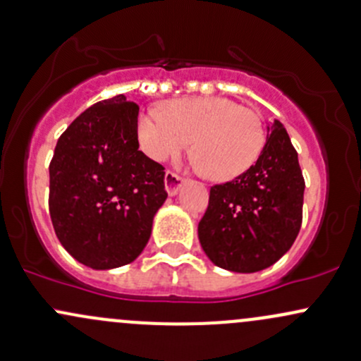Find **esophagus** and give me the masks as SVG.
Here are the masks:
<instances>
[{"mask_svg":"<svg viewBox=\"0 0 361 361\" xmlns=\"http://www.w3.org/2000/svg\"><path fill=\"white\" fill-rule=\"evenodd\" d=\"M182 184H184V179L180 176H177L173 172L165 173V189L170 196H176L180 191Z\"/></svg>","mask_w":361,"mask_h":361,"instance_id":"34e87169","label":"esophagus"}]
</instances>
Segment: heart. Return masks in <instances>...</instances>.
<instances>
[{"mask_svg":"<svg viewBox=\"0 0 361 361\" xmlns=\"http://www.w3.org/2000/svg\"><path fill=\"white\" fill-rule=\"evenodd\" d=\"M137 137L154 161L176 157L192 141L195 165L219 182L251 169L267 142L258 111L219 96L173 99L164 111H145L137 120Z\"/></svg>","mask_w":361,"mask_h":361,"instance_id":"1","label":"heart"}]
</instances>
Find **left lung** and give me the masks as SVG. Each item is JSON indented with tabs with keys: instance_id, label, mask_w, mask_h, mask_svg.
<instances>
[{
	"instance_id": "1",
	"label": "left lung",
	"mask_w": 361,
	"mask_h": 361,
	"mask_svg": "<svg viewBox=\"0 0 361 361\" xmlns=\"http://www.w3.org/2000/svg\"><path fill=\"white\" fill-rule=\"evenodd\" d=\"M305 179L288 130L279 120L251 169L210 189L197 226L207 257L220 269L253 274L274 265L293 246L303 220Z\"/></svg>"
}]
</instances>
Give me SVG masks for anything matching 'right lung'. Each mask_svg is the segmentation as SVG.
<instances>
[{
    "mask_svg": "<svg viewBox=\"0 0 361 361\" xmlns=\"http://www.w3.org/2000/svg\"><path fill=\"white\" fill-rule=\"evenodd\" d=\"M135 103L118 94L79 115L49 164V215L77 262L110 270L134 262L166 200L164 166L139 151Z\"/></svg>",
    "mask_w": 361,
    "mask_h": 361,
    "instance_id": "obj_1",
    "label": "right lung"
}]
</instances>
